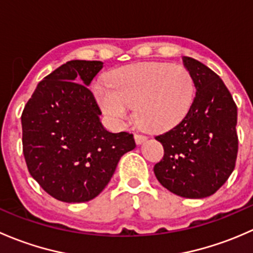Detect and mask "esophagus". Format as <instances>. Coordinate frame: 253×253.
Segmentation results:
<instances>
[{"instance_id":"esophagus-1","label":"esophagus","mask_w":253,"mask_h":253,"mask_svg":"<svg viewBox=\"0 0 253 253\" xmlns=\"http://www.w3.org/2000/svg\"><path fill=\"white\" fill-rule=\"evenodd\" d=\"M145 139H147V136H144V134H139V133L134 134V141H136L137 144H142Z\"/></svg>"}]
</instances>
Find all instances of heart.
<instances>
[{"instance_id":"obj_1","label":"heart","mask_w":253,"mask_h":253,"mask_svg":"<svg viewBox=\"0 0 253 253\" xmlns=\"http://www.w3.org/2000/svg\"><path fill=\"white\" fill-rule=\"evenodd\" d=\"M94 95L104 114L117 125L136 106L138 122L155 132L174 128L190 112L196 86L192 75L181 65L144 62L114 70L109 83L96 82Z\"/></svg>"}]
</instances>
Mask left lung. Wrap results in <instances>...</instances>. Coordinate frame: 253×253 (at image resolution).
<instances>
[{
  "label": "left lung",
  "instance_id": "1",
  "mask_svg": "<svg viewBox=\"0 0 253 253\" xmlns=\"http://www.w3.org/2000/svg\"><path fill=\"white\" fill-rule=\"evenodd\" d=\"M183 63L195 81V100L182 122L155 137L164 157L154 165V174L180 197L205 198L215 193L235 168L237 109L215 72L187 56Z\"/></svg>",
  "mask_w": 253,
  "mask_h": 253
}]
</instances>
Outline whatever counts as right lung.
<instances>
[{"instance_id": "obj_1", "label": "right lung", "mask_w": 253, "mask_h": 253, "mask_svg": "<svg viewBox=\"0 0 253 253\" xmlns=\"http://www.w3.org/2000/svg\"><path fill=\"white\" fill-rule=\"evenodd\" d=\"M101 61H68L46 76L22 112L23 154L28 170L53 198L82 203L95 198L111 180L133 134L111 133L88 85Z\"/></svg>"}]
</instances>
